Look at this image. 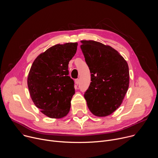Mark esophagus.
Returning <instances> with one entry per match:
<instances>
[{"label": "esophagus", "instance_id": "esophagus-1", "mask_svg": "<svg viewBox=\"0 0 158 158\" xmlns=\"http://www.w3.org/2000/svg\"><path fill=\"white\" fill-rule=\"evenodd\" d=\"M79 82H80V81H79V79H77L76 80V84L77 85H78V84H79Z\"/></svg>", "mask_w": 158, "mask_h": 158}]
</instances>
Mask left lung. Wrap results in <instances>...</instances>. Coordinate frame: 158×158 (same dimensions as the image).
Returning <instances> with one entry per match:
<instances>
[{"mask_svg":"<svg viewBox=\"0 0 158 158\" xmlns=\"http://www.w3.org/2000/svg\"><path fill=\"white\" fill-rule=\"evenodd\" d=\"M81 50L91 74L84 98L91 113L110 115L121 105L129 84L127 62L114 48L94 40H81Z\"/></svg>","mask_w":158,"mask_h":158,"instance_id":"left-lung-1","label":"left lung"}]
</instances>
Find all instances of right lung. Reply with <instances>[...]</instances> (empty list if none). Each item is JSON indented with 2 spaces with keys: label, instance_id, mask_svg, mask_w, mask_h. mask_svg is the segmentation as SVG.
Listing matches in <instances>:
<instances>
[{
  "label": "right lung",
  "instance_id": "right-lung-1",
  "mask_svg": "<svg viewBox=\"0 0 158 158\" xmlns=\"http://www.w3.org/2000/svg\"><path fill=\"white\" fill-rule=\"evenodd\" d=\"M77 45H54L40 54L32 64L27 77L29 94L35 106L48 118L60 119L69 112L75 89L68 76V64Z\"/></svg>",
  "mask_w": 158,
  "mask_h": 158
}]
</instances>
